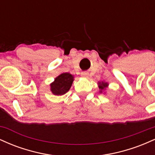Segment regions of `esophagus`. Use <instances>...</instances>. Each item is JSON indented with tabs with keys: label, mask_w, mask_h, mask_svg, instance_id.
<instances>
[{
	"label": "esophagus",
	"mask_w": 155,
	"mask_h": 155,
	"mask_svg": "<svg viewBox=\"0 0 155 155\" xmlns=\"http://www.w3.org/2000/svg\"><path fill=\"white\" fill-rule=\"evenodd\" d=\"M81 76H83V77H88V76H89V74H88L87 72H86V71H84V72H81Z\"/></svg>",
	"instance_id": "1"
}]
</instances>
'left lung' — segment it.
<instances>
[{
    "instance_id": "1",
    "label": "left lung",
    "mask_w": 155,
    "mask_h": 155,
    "mask_svg": "<svg viewBox=\"0 0 155 155\" xmlns=\"http://www.w3.org/2000/svg\"><path fill=\"white\" fill-rule=\"evenodd\" d=\"M108 86V84L107 83H105V82H103L102 83H99V89H100V92H102V91L104 90H105V89L106 88V87Z\"/></svg>"
}]
</instances>
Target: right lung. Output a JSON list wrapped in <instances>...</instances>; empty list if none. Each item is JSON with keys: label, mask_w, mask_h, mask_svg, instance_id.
Wrapping results in <instances>:
<instances>
[{"label": "right lung", "mask_w": 155, "mask_h": 155, "mask_svg": "<svg viewBox=\"0 0 155 155\" xmlns=\"http://www.w3.org/2000/svg\"><path fill=\"white\" fill-rule=\"evenodd\" d=\"M74 77L69 73H63L58 76L51 84V91L55 95H64L71 87Z\"/></svg>", "instance_id": "obj_1"}]
</instances>
